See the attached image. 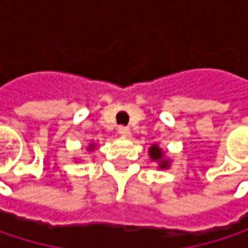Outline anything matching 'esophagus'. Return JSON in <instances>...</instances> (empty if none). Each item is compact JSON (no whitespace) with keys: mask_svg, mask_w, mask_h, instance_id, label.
Listing matches in <instances>:
<instances>
[{"mask_svg":"<svg viewBox=\"0 0 248 248\" xmlns=\"http://www.w3.org/2000/svg\"><path fill=\"white\" fill-rule=\"evenodd\" d=\"M118 133H119L121 136L129 138V136H130V129H129L127 126H119V127H118Z\"/></svg>","mask_w":248,"mask_h":248,"instance_id":"obj_1","label":"esophagus"}]
</instances>
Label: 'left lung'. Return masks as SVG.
<instances>
[{"label":"left lung","mask_w":248,"mask_h":248,"mask_svg":"<svg viewBox=\"0 0 248 248\" xmlns=\"http://www.w3.org/2000/svg\"><path fill=\"white\" fill-rule=\"evenodd\" d=\"M149 155H151V158H152L154 161H161L162 156H164V152H162L161 148H158L156 145H154V146L149 149ZM167 167H168V161H162V162H161V168H167Z\"/></svg>","instance_id":"1"}]
</instances>
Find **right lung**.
<instances>
[{
    "instance_id": "right-lung-1",
    "label": "right lung",
    "mask_w": 248,
    "mask_h": 248,
    "mask_svg": "<svg viewBox=\"0 0 248 248\" xmlns=\"http://www.w3.org/2000/svg\"><path fill=\"white\" fill-rule=\"evenodd\" d=\"M92 148H93V145H90V146H89V149H92Z\"/></svg>"
}]
</instances>
